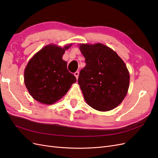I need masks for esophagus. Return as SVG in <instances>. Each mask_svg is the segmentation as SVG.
<instances>
[{"instance_id":"obj_1","label":"esophagus","mask_w":158,"mask_h":158,"mask_svg":"<svg viewBox=\"0 0 158 158\" xmlns=\"http://www.w3.org/2000/svg\"><path fill=\"white\" fill-rule=\"evenodd\" d=\"M74 76H76V79L78 80V76H79V72H78V71H76V73H74Z\"/></svg>"}]
</instances>
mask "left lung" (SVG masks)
Returning <instances> with one entry per match:
<instances>
[{
    "label": "left lung",
    "instance_id": "obj_1",
    "mask_svg": "<svg viewBox=\"0 0 158 158\" xmlns=\"http://www.w3.org/2000/svg\"><path fill=\"white\" fill-rule=\"evenodd\" d=\"M85 66L78 80L85 101L100 111L112 110L127 94L130 76L123 60L111 49L102 44H81Z\"/></svg>",
    "mask_w": 158,
    "mask_h": 158
}]
</instances>
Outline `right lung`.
Here are the masks:
<instances>
[{
  "mask_svg": "<svg viewBox=\"0 0 158 158\" xmlns=\"http://www.w3.org/2000/svg\"><path fill=\"white\" fill-rule=\"evenodd\" d=\"M55 45L45 46L33 56L24 71V82L33 99L41 103L53 104L68 92L76 82L62 59L66 49Z\"/></svg>",
  "mask_w": 158,
  "mask_h": 158,
  "instance_id": "1",
  "label": "right lung"
}]
</instances>
